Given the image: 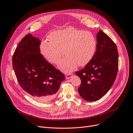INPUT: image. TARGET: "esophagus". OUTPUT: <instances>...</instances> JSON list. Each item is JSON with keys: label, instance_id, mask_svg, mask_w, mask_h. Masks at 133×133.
<instances>
[{"label": "esophagus", "instance_id": "1", "mask_svg": "<svg viewBox=\"0 0 133 133\" xmlns=\"http://www.w3.org/2000/svg\"><path fill=\"white\" fill-rule=\"evenodd\" d=\"M72 75H73V74H72V73L68 74H66V75H65V78H66V79L70 78H71V77L72 76Z\"/></svg>", "mask_w": 133, "mask_h": 133}]
</instances>
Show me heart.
Returning <instances> with one entry per match:
<instances>
[{"label": "heart", "instance_id": "b5f03b06", "mask_svg": "<svg viewBox=\"0 0 133 133\" xmlns=\"http://www.w3.org/2000/svg\"><path fill=\"white\" fill-rule=\"evenodd\" d=\"M49 40L41 43L42 55L49 62L57 64L64 52L66 56L60 62L59 68L66 73L77 65H87L93 58L97 46L95 37L90 31L72 28L54 31Z\"/></svg>", "mask_w": 133, "mask_h": 133}]
</instances>
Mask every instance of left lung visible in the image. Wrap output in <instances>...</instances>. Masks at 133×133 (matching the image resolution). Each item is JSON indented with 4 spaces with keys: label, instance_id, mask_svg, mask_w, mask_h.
I'll use <instances>...</instances> for the list:
<instances>
[{
    "label": "left lung",
    "instance_id": "8db88e82",
    "mask_svg": "<svg viewBox=\"0 0 133 133\" xmlns=\"http://www.w3.org/2000/svg\"><path fill=\"white\" fill-rule=\"evenodd\" d=\"M97 50L92 59L75 72L81 80L80 96L95 101L107 93L114 82L118 69V54L115 43L99 30L97 34Z\"/></svg>",
    "mask_w": 133,
    "mask_h": 133
}]
</instances>
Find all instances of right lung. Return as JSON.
<instances>
[{
	"label": "right lung",
	"instance_id": "obj_1",
	"mask_svg": "<svg viewBox=\"0 0 133 133\" xmlns=\"http://www.w3.org/2000/svg\"><path fill=\"white\" fill-rule=\"evenodd\" d=\"M41 41L29 34L18 44L12 58L17 79L35 100L47 102L56 95L65 76L40 53Z\"/></svg>",
	"mask_w": 133,
	"mask_h": 133
}]
</instances>
